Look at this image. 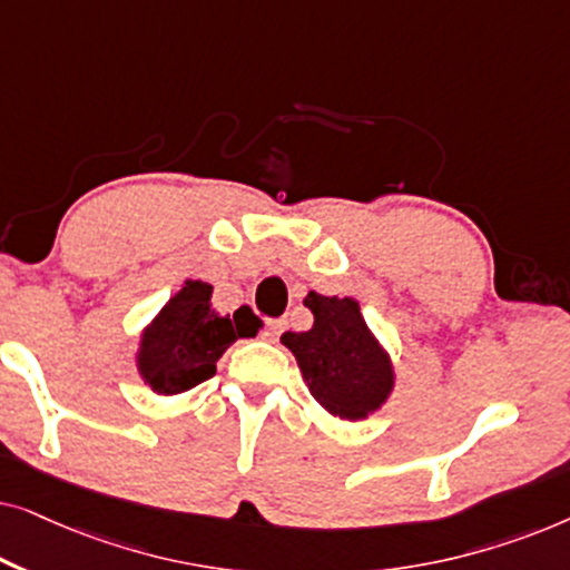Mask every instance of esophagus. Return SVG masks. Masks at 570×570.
Returning a JSON list of instances; mask_svg holds the SVG:
<instances>
[{"label": "esophagus", "mask_w": 570, "mask_h": 570, "mask_svg": "<svg viewBox=\"0 0 570 570\" xmlns=\"http://www.w3.org/2000/svg\"><path fill=\"white\" fill-rule=\"evenodd\" d=\"M283 330H285V318H269L264 337H267L269 342H277L279 334H283Z\"/></svg>", "instance_id": "esophagus-1"}]
</instances>
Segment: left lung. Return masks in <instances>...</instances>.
Segmentation results:
<instances>
[{
  "label": "left lung",
  "mask_w": 570,
  "mask_h": 570,
  "mask_svg": "<svg viewBox=\"0 0 570 570\" xmlns=\"http://www.w3.org/2000/svg\"><path fill=\"white\" fill-rule=\"evenodd\" d=\"M314 326L285 332L279 342L291 350L308 392L330 415L365 420L394 394L396 373L389 350L365 322L361 303L340 295L308 293Z\"/></svg>",
  "instance_id": "obj_1"
}]
</instances>
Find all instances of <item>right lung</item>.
I'll return each instance as SVG.
<instances>
[{
  "mask_svg": "<svg viewBox=\"0 0 570 570\" xmlns=\"http://www.w3.org/2000/svg\"><path fill=\"white\" fill-rule=\"evenodd\" d=\"M262 330L259 316L248 306L220 316L213 308V285L186 279L166 306L139 334L135 365L145 386L158 396L194 389L215 373V363L240 337Z\"/></svg>",
  "mask_w": 570,
  "mask_h": 570,
  "instance_id": "right-lung-1",
  "label": "right lung"
}]
</instances>
